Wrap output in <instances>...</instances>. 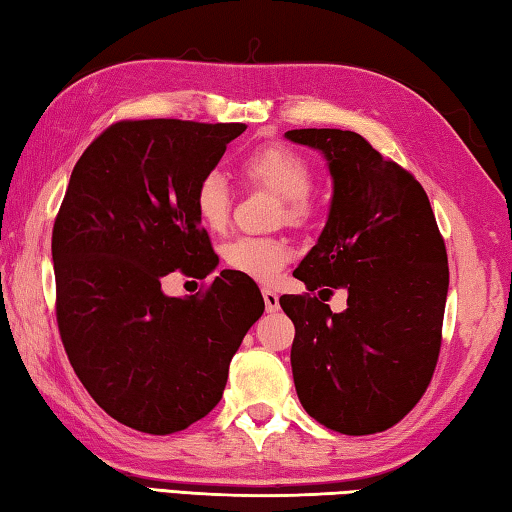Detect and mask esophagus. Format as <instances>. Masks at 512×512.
I'll return each instance as SVG.
<instances>
[{
  "instance_id": "34e87169",
  "label": "esophagus",
  "mask_w": 512,
  "mask_h": 512,
  "mask_svg": "<svg viewBox=\"0 0 512 512\" xmlns=\"http://www.w3.org/2000/svg\"><path fill=\"white\" fill-rule=\"evenodd\" d=\"M262 295H264V304H266V311L268 313H273V311L280 309V295H277L275 291H271V288H264Z\"/></svg>"
}]
</instances>
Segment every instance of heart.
Segmentation results:
<instances>
[{"label": "heart", "mask_w": 512, "mask_h": 512, "mask_svg": "<svg viewBox=\"0 0 512 512\" xmlns=\"http://www.w3.org/2000/svg\"><path fill=\"white\" fill-rule=\"evenodd\" d=\"M239 172L244 179L280 197L282 208L277 219L288 226L302 228L313 219V167L300 152L286 145H264L248 152L239 163ZM194 215L203 226L212 232H221L230 221L232 197L228 183L219 172L203 174L192 194ZM230 271L250 277V280L271 284L280 277L291 250L282 239L268 237H237L228 241L221 250Z\"/></svg>", "instance_id": "1"}]
</instances>
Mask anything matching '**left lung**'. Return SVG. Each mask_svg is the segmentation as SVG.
<instances>
[{
    "mask_svg": "<svg viewBox=\"0 0 512 512\" xmlns=\"http://www.w3.org/2000/svg\"><path fill=\"white\" fill-rule=\"evenodd\" d=\"M320 150L333 199L318 244L295 268L302 295H282L295 324L293 380L306 414L333 432L389 430L421 401L439 362L448 253L412 172L342 129H291ZM350 291L348 311L323 302ZM321 291V297L314 295Z\"/></svg>",
    "mask_w": 512,
    "mask_h": 512,
    "instance_id": "1",
    "label": "left lung"
}]
</instances>
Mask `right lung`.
<instances>
[{"instance_id": "1", "label": "right lung", "mask_w": 512, "mask_h": 512, "mask_svg": "<svg viewBox=\"0 0 512 512\" xmlns=\"http://www.w3.org/2000/svg\"><path fill=\"white\" fill-rule=\"evenodd\" d=\"M241 132L244 123L118 120L82 152L55 217L64 351L91 398L138 432L174 434L215 410L264 313L257 284L235 271L185 300L161 288L165 275L203 280L219 264L192 194Z\"/></svg>"}]
</instances>
